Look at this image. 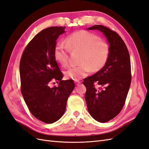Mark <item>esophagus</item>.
Masks as SVG:
<instances>
[{"label":"esophagus","instance_id":"1","mask_svg":"<svg viewBox=\"0 0 149 149\" xmlns=\"http://www.w3.org/2000/svg\"><path fill=\"white\" fill-rule=\"evenodd\" d=\"M75 85L76 86H78L79 84H80L81 83V81H75Z\"/></svg>","mask_w":149,"mask_h":149}]
</instances>
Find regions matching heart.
Listing matches in <instances>:
<instances>
[{
	"label": "heart",
	"mask_w": 149,
	"mask_h": 149,
	"mask_svg": "<svg viewBox=\"0 0 149 149\" xmlns=\"http://www.w3.org/2000/svg\"><path fill=\"white\" fill-rule=\"evenodd\" d=\"M66 46L58 43L54 49V58L61 65L65 67L68 62L69 52H81L79 64L64 71L68 79L77 81L88 75L91 69L97 72L104 67L109 56V46L96 35L81 30L72 33L65 38Z\"/></svg>",
	"instance_id": "1"
}]
</instances>
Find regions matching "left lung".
I'll return each mask as SVG.
<instances>
[{"label":"left lung","instance_id":"8db88e82","mask_svg":"<svg viewBox=\"0 0 149 149\" xmlns=\"http://www.w3.org/2000/svg\"><path fill=\"white\" fill-rule=\"evenodd\" d=\"M103 33L109 44V56L104 67L84 79L89 113L95 120L106 123L120 113L130 86L132 75L129 52L118 33L102 25L87 28Z\"/></svg>","mask_w":149,"mask_h":149}]
</instances>
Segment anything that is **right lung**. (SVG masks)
I'll return each instance as SVG.
<instances>
[{"instance_id":"1","label":"right lung","mask_w":149,"mask_h":149,"mask_svg":"<svg viewBox=\"0 0 149 149\" xmlns=\"http://www.w3.org/2000/svg\"><path fill=\"white\" fill-rule=\"evenodd\" d=\"M65 29L53 26L42 30L26 46L20 61L22 96L33 115L46 123L63 116L75 87L73 80H62L63 74L54 58L56 41ZM52 79L57 81L58 86H49Z\"/></svg>"}]
</instances>
